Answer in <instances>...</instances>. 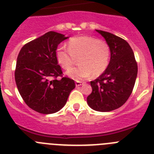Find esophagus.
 <instances>
[{
	"mask_svg": "<svg viewBox=\"0 0 154 154\" xmlns=\"http://www.w3.org/2000/svg\"><path fill=\"white\" fill-rule=\"evenodd\" d=\"M83 82H79V81H75V85L77 87H79V86H81V85H83Z\"/></svg>",
	"mask_w": 154,
	"mask_h": 154,
	"instance_id": "esophagus-1",
	"label": "esophagus"
}]
</instances>
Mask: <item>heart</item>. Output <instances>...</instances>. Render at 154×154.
I'll use <instances>...</instances> for the list:
<instances>
[{
    "label": "heart",
    "mask_w": 154,
    "mask_h": 154,
    "mask_svg": "<svg viewBox=\"0 0 154 154\" xmlns=\"http://www.w3.org/2000/svg\"><path fill=\"white\" fill-rule=\"evenodd\" d=\"M111 49L108 43L93 37L72 38L69 48L61 45L56 51L58 62L63 69H68L80 58V66L66 71V75L75 80H83L93 75L98 77L108 68Z\"/></svg>",
    "instance_id": "1"
}]
</instances>
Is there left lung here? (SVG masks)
I'll return each instance as SVG.
<instances>
[{
  "instance_id": "8db88e82",
  "label": "left lung",
  "mask_w": 154,
  "mask_h": 154,
  "mask_svg": "<svg viewBox=\"0 0 154 154\" xmlns=\"http://www.w3.org/2000/svg\"><path fill=\"white\" fill-rule=\"evenodd\" d=\"M111 49L109 64L104 72L90 82L92 93L87 103L92 109L109 112L122 106L131 95L137 76L134 53L124 39L106 31L96 30Z\"/></svg>"
}]
</instances>
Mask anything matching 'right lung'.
I'll use <instances>...</instances> for the list:
<instances>
[{"label":"right lung","instance_id":"right-lung-1","mask_svg":"<svg viewBox=\"0 0 154 154\" xmlns=\"http://www.w3.org/2000/svg\"><path fill=\"white\" fill-rule=\"evenodd\" d=\"M67 38L62 34L48 31L24 45L19 52L16 85L24 103L36 112L51 114L59 111L75 87L74 80L69 78L56 79L62 74L56 58L57 47Z\"/></svg>","mask_w":154,"mask_h":154}]
</instances>
